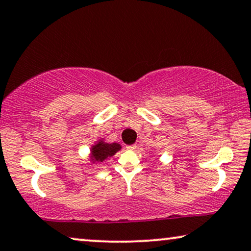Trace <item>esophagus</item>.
I'll return each instance as SVG.
<instances>
[{
  "label": "esophagus",
  "mask_w": 251,
  "mask_h": 251,
  "mask_svg": "<svg viewBox=\"0 0 251 251\" xmlns=\"http://www.w3.org/2000/svg\"><path fill=\"white\" fill-rule=\"evenodd\" d=\"M136 149H137L136 144H133V145H128V146H126V150H129V151H135Z\"/></svg>",
  "instance_id": "esophagus-1"
}]
</instances>
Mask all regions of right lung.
Segmentation results:
<instances>
[{"mask_svg": "<svg viewBox=\"0 0 251 251\" xmlns=\"http://www.w3.org/2000/svg\"><path fill=\"white\" fill-rule=\"evenodd\" d=\"M122 147L118 143H106L104 138H100L91 146L90 161L92 164L104 162L107 157H112Z\"/></svg>", "mask_w": 251, "mask_h": 251, "instance_id": "obj_1", "label": "right lung"}]
</instances>
